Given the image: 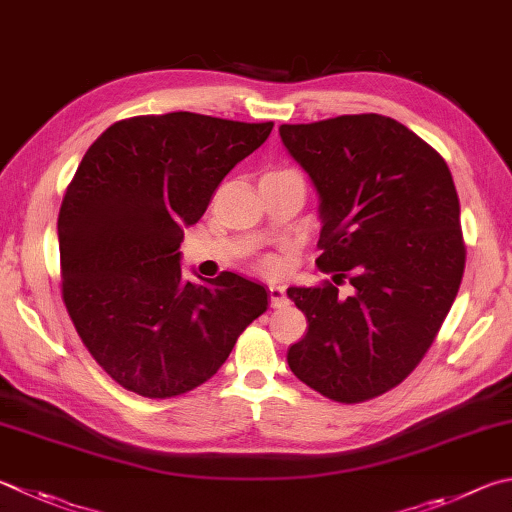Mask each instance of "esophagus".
Instances as JSON below:
<instances>
[{
    "instance_id": "34e87169",
    "label": "esophagus",
    "mask_w": 512,
    "mask_h": 512,
    "mask_svg": "<svg viewBox=\"0 0 512 512\" xmlns=\"http://www.w3.org/2000/svg\"><path fill=\"white\" fill-rule=\"evenodd\" d=\"M268 295H271V306H273V309H280V306H284L288 302L286 288L280 286V284L268 286Z\"/></svg>"
}]
</instances>
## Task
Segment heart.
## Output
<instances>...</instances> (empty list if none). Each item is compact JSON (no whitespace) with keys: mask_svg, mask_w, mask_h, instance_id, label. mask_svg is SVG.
Masks as SVG:
<instances>
[{"mask_svg":"<svg viewBox=\"0 0 512 512\" xmlns=\"http://www.w3.org/2000/svg\"><path fill=\"white\" fill-rule=\"evenodd\" d=\"M277 172H284V170H277ZM266 266H268V268H271V266H273V262H268Z\"/></svg>","mask_w":512,"mask_h":512,"instance_id":"obj_1","label":"heart"}]
</instances>
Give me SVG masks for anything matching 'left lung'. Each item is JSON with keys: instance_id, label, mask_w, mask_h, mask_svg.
<instances>
[{"instance_id": "1", "label": "left lung", "mask_w": 512, "mask_h": 512, "mask_svg": "<svg viewBox=\"0 0 512 512\" xmlns=\"http://www.w3.org/2000/svg\"><path fill=\"white\" fill-rule=\"evenodd\" d=\"M280 136L320 194L315 264L333 280L286 291L309 322L288 367L331 401H369L412 374L459 293L457 188L441 154L394 118L338 116Z\"/></svg>"}]
</instances>
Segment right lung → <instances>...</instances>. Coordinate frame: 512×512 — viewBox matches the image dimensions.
Instances as JSON below:
<instances>
[{"instance_id":"obj_1","label":"right lung","mask_w":512,"mask_h":512,"mask_svg":"<svg viewBox=\"0 0 512 512\" xmlns=\"http://www.w3.org/2000/svg\"><path fill=\"white\" fill-rule=\"evenodd\" d=\"M192 111L118 120L82 156L58 217L62 300L80 340L120 387L172 398L206 383L268 291L224 271L181 275L183 228L271 134Z\"/></svg>"}]
</instances>
